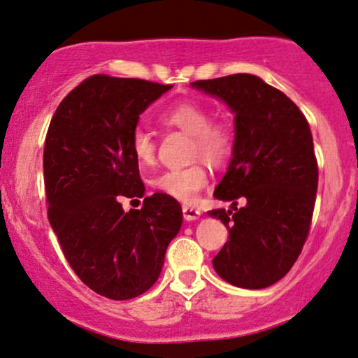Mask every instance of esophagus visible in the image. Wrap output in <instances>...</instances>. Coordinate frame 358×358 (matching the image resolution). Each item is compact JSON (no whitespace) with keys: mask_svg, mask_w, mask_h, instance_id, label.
I'll use <instances>...</instances> for the list:
<instances>
[{"mask_svg":"<svg viewBox=\"0 0 358 358\" xmlns=\"http://www.w3.org/2000/svg\"><path fill=\"white\" fill-rule=\"evenodd\" d=\"M200 215H201L200 210L193 208V206H183V217L187 222L198 220V218H200Z\"/></svg>","mask_w":358,"mask_h":358,"instance_id":"1","label":"esophagus"}]
</instances>
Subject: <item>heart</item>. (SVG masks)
Returning <instances> with one entry per match:
<instances>
[{
    "label": "heart",
    "mask_w": 358,
    "mask_h": 358,
    "mask_svg": "<svg viewBox=\"0 0 358 358\" xmlns=\"http://www.w3.org/2000/svg\"><path fill=\"white\" fill-rule=\"evenodd\" d=\"M163 123L178 128L180 131L193 136L192 153L201 157L212 165L225 163L235 148V128L228 118L210 120V111L198 101H180L163 111ZM131 153L140 165H153L157 158V145L153 135L143 128L131 133ZM208 183V173L203 163H193L185 168H173L155 176L152 187L163 195L193 203L198 192Z\"/></svg>",
    "instance_id": "heart-1"
}]
</instances>
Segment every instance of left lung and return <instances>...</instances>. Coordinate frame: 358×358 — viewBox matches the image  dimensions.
Returning <instances> with one entry per match:
<instances>
[{
  "mask_svg": "<svg viewBox=\"0 0 358 358\" xmlns=\"http://www.w3.org/2000/svg\"><path fill=\"white\" fill-rule=\"evenodd\" d=\"M192 88L235 115V148L213 193L231 201L234 213L208 212L228 227L213 268L235 287L266 288L290 272L310 230L318 168L308 122L287 94L255 75L193 81Z\"/></svg>",
  "mask_w": 358,
  "mask_h": 358,
  "instance_id": "8db88e82",
  "label": "left lung"
}]
</instances>
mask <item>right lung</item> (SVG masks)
<instances>
[{"label":"right lung","instance_id":"right-lung-1","mask_svg":"<svg viewBox=\"0 0 358 358\" xmlns=\"http://www.w3.org/2000/svg\"><path fill=\"white\" fill-rule=\"evenodd\" d=\"M171 85L94 75L64 96L51 118L43 153L48 218L81 282L111 300H130L153 287L183 222L173 198H143L131 153L140 115Z\"/></svg>","mask_w":358,"mask_h":358}]
</instances>
